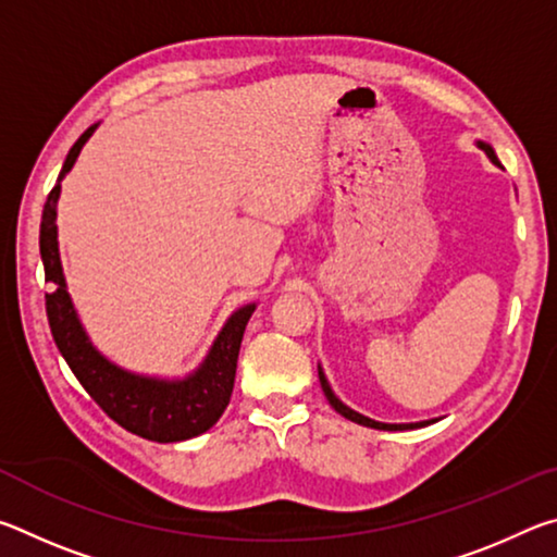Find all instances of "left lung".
Returning a JSON list of instances; mask_svg holds the SVG:
<instances>
[{
    "label": "left lung",
    "mask_w": 557,
    "mask_h": 557,
    "mask_svg": "<svg viewBox=\"0 0 557 557\" xmlns=\"http://www.w3.org/2000/svg\"><path fill=\"white\" fill-rule=\"evenodd\" d=\"M476 147H479V149H484V154H486L488 159H492V162H494L496 166H502V164H498V157H496V152H494V147H492V145H486V143H482V139H479ZM317 371H319V383H322V391H324V395H326L329 405H332V408H334L338 414H344L346 420L358 422V425H363V428H373V430H388V432H395V430H414V428H425V425H432V422H437V420H422V422H398V425H395V422H379V420L366 418V414L351 410V408H348V405H344L342 400L336 398L334 391H332V385H329L326 375H324V371H322V366H317Z\"/></svg>",
    "instance_id": "1"
}]
</instances>
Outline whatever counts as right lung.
Wrapping results in <instances>:
<instances>
[{
    "instance_id": "obj_1",
    "label": "right lung",
    "mask_w": 557,
    "mask_h": 557,
    "mask_svg": "<svg viewBox=\"0 0 557 557\" xmlns=\"http://www.w3.org/2000/svg\"><path fill=\"white\" fill-rule=\"evenodd\" d=\"M96 129L98 125L88 127L71 147L41 215L39 248L46 282L51 287L46 295V314H49L53 342L75 379L117 425L152 442L191 440L211 430L228 408L245 324L258 305L250 301L235 309L199 369L184 379H159V375L127 371L98 351L69 295L59 252V225H55V215H59L55 206H59L63 176L71 172L83 145Z\"/></svg>"
}]
</instances>
